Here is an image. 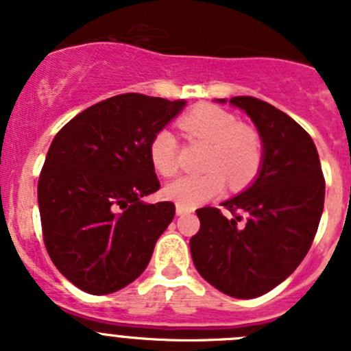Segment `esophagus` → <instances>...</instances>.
I'll return each mask as SVG.
<instances>
[{
	"label": "esophagus",
	"mask_w": 351,
	"mask_h": 351,
	"mask_svg": "<svg viewBox=\"0 0 351 351\" xmlns=\"http://www.w3.org/2000/svg\"><path fill=\"white\" fill-rule=\"evenodd\" d=\"M176 213H178V216H184V214H190L193 213V209L191 207H184V206H176Z\"/></svg>",
	"instance_id": "obj_1"
}]
</instances>
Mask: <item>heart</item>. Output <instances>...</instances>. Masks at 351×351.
Masks as SVG:
<instances>
[{
	"label": "heart",
	"mask_w": 351,
	"mask_h": 351,
	"mask_svg": "<svg viewBox=\"0 0 351 351\" xmlns=\"http://www.w3.org/2000/svg\"><path fill=\"white\" fill-rule=\"evenodd\" d=\"M181 128L190 137L210 144L202 176H184L163 188V197L184 207H197L219 197L226 179L234 188L253 181L262 165V141L258 133L241 126V121L216 105H198L181 119ZM151 165L163 178L179 169L178 138L170 130L154 133L149 144Z\"/></svg>",
	"instance_id": "1"
}]
</instances>
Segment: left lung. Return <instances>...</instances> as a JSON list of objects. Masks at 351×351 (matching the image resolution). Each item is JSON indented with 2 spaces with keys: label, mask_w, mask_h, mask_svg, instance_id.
<instances>
[{
  "label": "left lung",
  "mask_w": 351,
  "mask_h": 351,
  "mask_svg": "<svg viewBox=\"0 0 351 351\" xmlns=\"http://www.w3.org/2000/svg\"><path fill=\"white\" fill-rule=\"evenodd\" d=\"M230 105L258 130L262 167L250 188L223 202L232 216L216 207L197 210L200 230L190 250L207 283L235 299H255L308 255L324 213L325 179L315 142L290 116L253 96H234Z\"/></svg>",
  "instance_id": "8db88e82"
}]
</instances>
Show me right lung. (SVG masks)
<instances>
[{"mask_svg": "<svg viewBox=\"0 0 351 351\" xmlns=\"http://www.w3.org/2000/svg\"><path fill=\"white\" fill-rule=\"evenodd\" d=\"M184 105L117 95L77 114L52 141L38 179L43 243L80 290L112 293L147 267L176 214L172 202L142 200L160 190L149 144Z\"/></svg>", "mask_w": 351, "mask_h": 351, "instance_id": "1", "label": "right lung"}]
</instances>
